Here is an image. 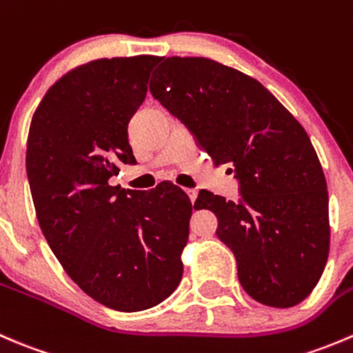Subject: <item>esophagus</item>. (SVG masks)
<instances>
[{
  "mask_svg": "<svg viewBox=\"0 0 353 353\" xmlns=\"http://www.w3.org/2000/svg\"><path fill=\"white\" fill-rule=\"evenodd\" d=\"M185 192H187L188 199H190L192 202H194L195 199H197V190H195V188H185Z\"/></svg>",
  "mask_w": 353,
  "mask_h": 353,
  "instance_id": "34e87169",
  "label": "esophagus"
}]
</instances>
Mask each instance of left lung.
<instances>
[{
	"label": "left lung",
	"mask_w": 353,
	"mask_h": 353,
	"mask_svg": "<svg viewBox=\"0 0 353 353\" xmlns=\"http://www.w3.org/2000/svg\"><path fill=\"white\" fill-rule=\"evenodd\" d=\"M152 75V97L216 166H233L239 201L201 190L194 208L216 214L243 290L264 305L302 302L330 250L326 180L309 135L263 83L214 59L166 58Z\"/></svg>",
	"instance_id": "8db88e82"
}]
</instances>
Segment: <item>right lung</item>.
<instances>
[{"mask_svg": "<svg viewBox=\"0 0 353 353\" xmlns=\"http://www.w3.org/2000/svg\"><path fill=\"white\" fill-rule=\"evenodd\" d=\"M158 57L103 58L46 92L30 123L27 178L37 221L70 278L96 302L151 309L183 274L192 204L173 183L130 190L108 183L135 165L128 121Z\"/></svg>", "mask_w": 353, "mask_h": 353, "instance_id": "right-lung-1", "label": "right lung"}]
</instances>
